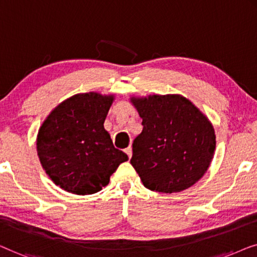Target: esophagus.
I'll list each match as a JSON object with an SVG mask.
<instances>
[{
    "mask_svg": "<svg viewBox=\"0 0 257 257\" xmlns=\"http://www.w3.org/2000/svg\"><path fill=\"white\" fill-rule=\"evenodd\" d=\"M124 151H125V154L128 155V157L132 158V156H133V149H132V147H128L127 149H125Z\"/></svg>",
    "mask_w": 257,
    "mask_h": 257,
    "instance_id": "esophagus-1",
    "label": "esophagus"
}]
</instances>
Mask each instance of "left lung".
I'll use <instances>...</instances> for the list:
<instances>
[{
    "label": "left lung",
    "instance_id": "8db88e82",
    "mask_svg": "<svg viewBox=\"0 0 257 257\" xmlns=\"http://www.w3.org/2000/svg\"><path fill=\"white\" fill-rule=\"evenodd\" d=\"M130 102L143 120L130 160L143 185L162 193L194 185L214 156L215 132L208 117L180 94L130 96Z\"/></svg>",
    "mask_w": 257,
    "mask_h": 257
}]
</instances>
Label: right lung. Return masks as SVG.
<instances>
[{"label": "right lung", "instance_id": "right-lung-1", "mask_svg": "<svg viewBox=\"0 0 257 257\" xmlns=\"http://www.w3.org/2000/svg\"><path fill=\"white\" fill-rule=\"evenodd\" d=\"M114 100V94H75L55 107L39 128V162L52 182L66 192H99L118 165L128 161L103 127Z\"/></svg>", "mask_w": 257, "mask_h": 257}]
</instances>
